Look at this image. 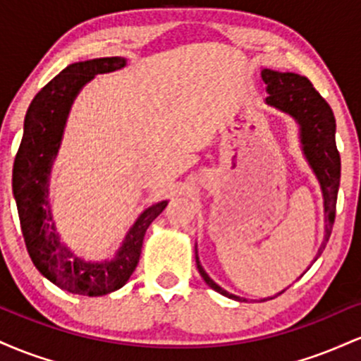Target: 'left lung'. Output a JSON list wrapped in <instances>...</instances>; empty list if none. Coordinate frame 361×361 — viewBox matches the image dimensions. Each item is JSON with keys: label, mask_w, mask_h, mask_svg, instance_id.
<instances>
[{"label": "left lung", "mask_w": 361, "mask_h": 361, "mask_svg": "<svg viewBox=\"0 0 361 361\" xmlns=\"http://www.w3.org/2000/svg\"><path fill=\"white\" fill-rule=\"evenodd\" d=\"M261 78H263L268 94H270V97H267L268 105L285 111L299 123L302 151L307 157L312 171L316 173L319 183H321L322 195H324L326 234L324 243L317 251V259L322 250H324L326 243L329 241L334 217H336V198L339 176H341V159H339L336 137H334V134H336V120H334L331 106L327 105V102L317 93L312 82L305 76L295 73H280L271 71V69H263ZM195 258H197V268L200 271L202 279L205 280V283L210 288L229 297V299L244 300L241 297L233 295L227 290L219 287L202 268L198 256H195Z\"/></svg>", "instance_id": "8db88e82"}]
</instances>
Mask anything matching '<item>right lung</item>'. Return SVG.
Returning a JSON list of instances; mask_svg holds the SVG:
<instances>
[{"mask_svg": "<svg viewBox=\"0 0 361 361\" xmlns=\"http://www.w3.org/2000/svg\"><path fill=\"white\" fill-rule=\"evenodd\" d=\"M127 64L123 57H100L74 62L49 81L28 106L23 137L13 164V195L28 255L35 268L54 285L78 295L98 297L122 288L140 258L144 235L151 222L168 205L149 207L130 227L114 259L91 263L78 258L61 243L49 205V175L74 98L97 74L111 73Z\"/></svg>", "mask_w": 361, "mask_h": 361, "instance_id": "1", "label": "right lung"}]
</instances>
